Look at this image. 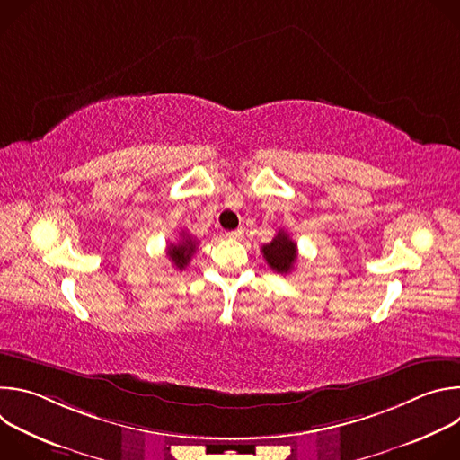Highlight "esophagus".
I'll list each match as a JSON object with an SVG mask.
<instances>
[{"mask_svg":"<svg viewBox=\"0 0 460 460\" xmlns=\"http://www.w3.org/2000/svg\"><path fill=\"white\" fill-rule=\"evenodd\" d=\"M226 236H227L229 240H240V238L243 236V229L240 227V229H234V231H227Z\"/></svg>","mask_w":460,"mask_h":460,"instance_id":"34e87169","label":"esophagus"}]
</instances>
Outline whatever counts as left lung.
<instances>
[{"label":"left lung","mask_w":460,"mask_h":460,"mask_svg":"<svg viewBox=\"0 0 460 460\" xmlns=\"http://www.w3.org/2000/svg\"><path fill=\"white\" fill-rule=\"evenodd\" d=\"M261 252H264L268 266L280 275H288L293 271L298 256L296 243L289 238L286 231H279V234L270 243L261 245Z\"/></svg>","instance_id":"8db88e82"}]
</instances>
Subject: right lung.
Instances as JSON below:
<instances>
[{"label": "right lung", "mask_w": 460, "mask_h": 460, "mask_svg": "<svg viewBox=\"0 0 460 460\" xmlns=\"http://www.w3.org/2000/svg\"><path fill=\"white\" fill-rule=\"evenodd\" d=\"M181 240L178 243H171L167 247V256L171 258L172 264L176 266V270H185L189 266V261L192 258V254L196 252V245H199V242H196L189 233L181 231Z\"/></svg>", "instance_id": "obj_1"}]
</instances>
